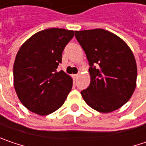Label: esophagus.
Wrapping results in <instances>:
<instances>
[{
    "mask_svg": "<svg viewBox=\"0 0 146 146\" xmlns=\"http://www.w3.org/2000/svg\"><path fill=\"white\" fill-rule=\"evenodd\" d=\"M79 75H80V74H76V75H75V77H76V78H77V77H78L79 76Z\"/></svg>",
    "mask_w": 146,
    "mask_h": 146,
    "instance_id": "1",
    "label": "esophagus"
}]
</instances>
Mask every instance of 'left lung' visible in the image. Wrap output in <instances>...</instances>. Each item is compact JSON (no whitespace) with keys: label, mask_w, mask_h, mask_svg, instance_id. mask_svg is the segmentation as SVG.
I'll use <instances>...</instances> for the list:
<instances>
[{"label":"left lung","mask_w":146,"mask_h":146,"mask_svg":"<svg viewBox=\"0 0 146 146\" xmlns=\"http://www.w3.org/2000/svg\"><path fill=\"white\" fill-rule=\"evenodd\" d=\"M89 61L90 83L80 92L86 103L101 113L123 106L136 86L137 66L128 45L104 29L75 31Z\"/></svg>","instance_id":"left-lung-1"}]
</instances>
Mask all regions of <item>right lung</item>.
Here are the masks:
<instances>
[{
	"instance_id": "obj_1",
	"label": "right lung",
	"mask_w": 146,
	"mask_h": 146,
	"mask_svg": "<svg viewBox=\"0 0 146 146\" xmlns=\"http://www.w3.org/2000/svg\"><path fill=\"white\" fill-rule=\"evenodd\" d=\"M73 36V31L50 28L34 34L18 50L13 66L14 87L30 111L47 115L67 98L73 80L57 68L62 51Z\"/></svg>"
}]
</instances>
